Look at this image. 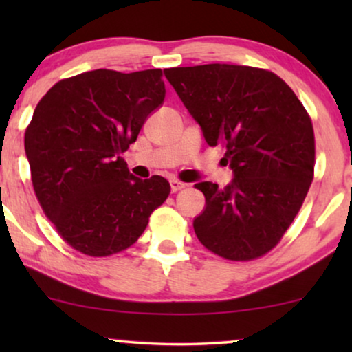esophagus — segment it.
<instances>
[{
    "mask_svg": "<svg viewBox=\"0 0 352 352\" xmlns=\"http://www.w3.org/2000/svg\"><path fill=\"white\" fill-rule=\"evenodd\" d=\"M170 184H171V192H177V190L184 189V187L187 186L186 182H182V181H179V179H171Z\"/></svg>",
    "mask_w": 352,
    "mask_h": 352,
    "instance_id": "esophagus-1",
    "label": "esophagus"
}]
</instances>
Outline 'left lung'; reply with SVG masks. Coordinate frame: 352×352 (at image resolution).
Here are the masks:
<instances>
[{"label": "left lung", "mask_w": 352, "mask_h": 352, "mask_svg": "<svg viewBox=\"0 0 352 352\" xmlns=\"http://www.w3.org/2000/svg\"><path fill=\"white\" fill-rule=\"evenodd\" d=\"M166 80L211 147L226 148L234 181L195 184L206 206L194 219L200 243L229 261H252L280 242L314 179L309 113L272 72L247 65L173 67Z\"/></svg>", "instance_id": "8db88e82"}]
</instances>
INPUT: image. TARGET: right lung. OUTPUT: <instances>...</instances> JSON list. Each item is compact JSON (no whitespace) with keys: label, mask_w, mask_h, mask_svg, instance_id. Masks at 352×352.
<instances>
[{"label":"right lung","mask_w":352,"mask_h":352,"mask_svg":"<svg viewBox=\"0 0 352 352\" xmlns=\"http://www.w3.org/2000/svg\"><path fill=\"white\" fill-rule=\"evenodd\" d=\"M162 76L85 72L57 81L33 112L23 139L33 190L76 252L104 258L129 248L170 195L165 177L138 179L120 157L165 99Z\"/></svg>","instance_id":"right-lung-1"}]
</instances>
